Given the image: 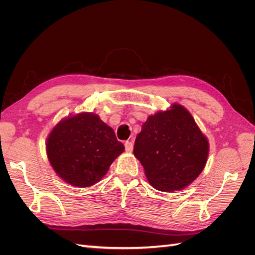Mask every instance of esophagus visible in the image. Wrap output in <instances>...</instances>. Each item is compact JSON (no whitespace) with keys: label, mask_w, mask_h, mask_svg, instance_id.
<instances>
[{"label":"esophagus","mask_w":255,"mask_h":255,"mask_svg":"<svg viewBox=\"0 0 255 255\" xmlns=\"http://www.w3.org/2000/svg\"><path fill=\"white\" fill-rule=\"evenodd\" d=\"M125 146H126V151H127V152H132V151H133L134 144H133L132 141H126Z\"/></svg>","instance_id":"obj_1"}]
</instances>
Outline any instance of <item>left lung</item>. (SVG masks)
I'll list each match as a JSON object with an SVG mask.
<instances>
[{
	"label": "left lung",
	"mask_w": 255,
	"mask_h": 255,
	"mask_svg": "<svg viewBox=\"0 0 255 255\" xmlns=\"http://www.w3.org/2000/svg\"><path fill=\"white\" fill-rule=\"evenodd\" d=\"M210 143L191 114L181 104L151 115L136 136L134 155L152 186L182 190L205 167Z\"/></svg>",
	"instance_id": "8db88e82"
}]
</instances>
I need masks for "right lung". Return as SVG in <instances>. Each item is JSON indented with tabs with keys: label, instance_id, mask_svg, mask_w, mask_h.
Masks as SVG:
<instances>
[{
	"label": "right lung",
	"instance_id": "right-lung-1",
	"mask_svg": "<svg viewBox=\"0 0 255 255\" xmlns=\"http://www.w3.org/2000/svg\"><path fill=\"white\" fill-rule=\"evenodd\" d=\"M45 145L54 171L71 186L81 188L101 181L125 151L114 129L88 112L61 119L52 128Z\"/></svg>",
	"mask_w": 255,
	"mask_h": 255
}]
</instances>
